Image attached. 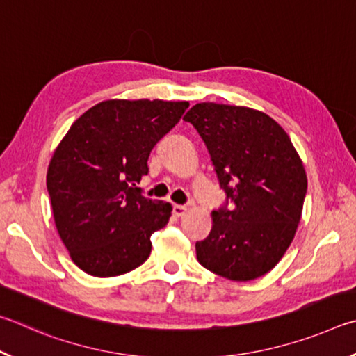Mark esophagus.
Returning <instances> with one entry per match:
<instances>
[{
  "label": "esophagus",
  "mask_w": 356,
  "mask_h": 356,
  "mask_svg": "<svg viewBox=\"0 0 356 356\" xmlns=\"http://www.w3.org/2000/svg\"><path fill=\"white\" fill-rule=\"evenodd\" d=\"M186 211H188V208L184 207V204H173V214L181 217Z\"/></svg>",
  "instance_id": "1"
}]
</instances>
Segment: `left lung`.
Returning a JSON list of instances; mask_svg holds the SVG:
<instances>
[{
  "mask_svg": "<svg viewBox=\"0 0 356 356\" xmlns=\"http://www.w3.org/2000/svg\"><path fill=\"white\" fill-rule=\"evenodd\" d=\"M183 120L207 145L225 203L213 229L197 241L208 270L248 282L273 269L294 239L307 195V173L280 124L244 106L198 103Z\"/></svg>",
  "mask_w": 356,
  "mask_h": 356,
  "instance_id": "left-lung-1",
  "label": "left lung"
}]
</instances>
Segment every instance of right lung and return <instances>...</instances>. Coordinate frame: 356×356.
I'll return each instance as SVG.
<instances>
[{"label":"right lung","instance_id":"right-lung-1","mask_svg":"<svg viewBox=\"0 0 356 356\" xmlns=\"http://www.w3.org/2000/svg\"><path fill=\"white\" fill-rule=\"evenodd\" d=\"M188 102L108 99L84 112L56 148L47 173L56 228L73 263L93 277H115L145 263L152 234L170 219V203L136 184L153 147Z\"/></svg>","mask_w":356,"mask_h":356}]
</instances>
